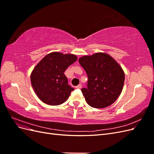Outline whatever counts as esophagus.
<instances>
[{
  "mask_svg": "<svg viewBox=\"0 0 154 154\" xmlns=\"http://www.w3.org/2000/svg\"><path fill=\"white\" fill-rule=\"evenodd\" d=\"M82 87V84H79L78 85H77V86L76 87V88H78V89H80V88H81Z\"/></svg>",
  "mask_w": 154,
  "mask_h": 154,
  "instance_id": "esophagus-1",
  "label": "esophagus"
}]
</instances>
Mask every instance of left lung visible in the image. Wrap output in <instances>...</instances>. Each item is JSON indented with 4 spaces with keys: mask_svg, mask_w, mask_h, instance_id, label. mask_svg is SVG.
Here are the masks:
<instances>
[{
    "mask_svg": "<svg viewBox=\"0 0 154 154\" xmlns=\"http://www.w3.org/2000/svg\"><path fill=\"white\" fill-rule=\"evenodd\" d=\"M88 81L82 92L87 103L97 109L105 108L118 99L123 90L125 73L110 55L97 53L79 59Z\"/></svg>",
    "mask_w": 154,
    "mask_h": 154,
    "instance_id": "1",
    "label": "left lung"
}]
</instances>
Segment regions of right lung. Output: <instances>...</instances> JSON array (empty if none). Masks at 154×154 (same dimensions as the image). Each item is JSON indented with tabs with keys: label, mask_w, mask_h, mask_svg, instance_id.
Segmentation results:
<instances>
[{
	"label": "right lung",
	"mask_w": 154,
	"mask_h": 154,
	"mask_svg": "<svg viewBox=\"0 0 154 154\" xmlns=\"http://www.w3.org/2000/svg\"><path fill=\"white\" fill-rule=\"evenodd\" d=\"M76 55L53 52L46 55L31 74V85L38 98L50 105L66 101L74 91L64 72L77 60Z\"/></svg>",
	"instance_id": "obj_1"
}]
</instances>
